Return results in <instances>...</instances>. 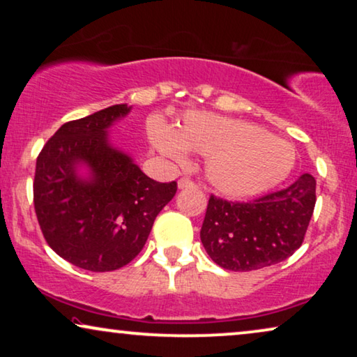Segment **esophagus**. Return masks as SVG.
<instances>
[{"instance_id": "1", "label": "esophagus", "mask_w": 357, "mask_h": 357, "mask_svg": "<svg viewBox=\"0 0 357 357\" xmlns=\"http://www.w3.org/2000/svg\"><path fill=\"white\" fill-rule=\"evenodd\" d=\"M177 187H178L180 190H183V188L195 187V183L192 182V180H188V178H180L178 182H177Z\"/></svg>"}]
</instances>
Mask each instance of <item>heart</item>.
<instances>
[{"mask_svg": "<svg viewBox=\"0 0 357 357\" xmlns=\"http://www.w3.org/2000/svg\"><path fill=\"white\" fill-rule=\"evenodd\" d=\"M148 135L159 153L177 162L187 159L188 151L206 155L208 183L231 199L270 192L296 165V149L289 141L263 126L209 112H190L175 130L153 116Z\"/></svg>", "mask_w": 357, "mask_h": 357, "instance_id": "heart-1", "label": "heart"}]
</instances>
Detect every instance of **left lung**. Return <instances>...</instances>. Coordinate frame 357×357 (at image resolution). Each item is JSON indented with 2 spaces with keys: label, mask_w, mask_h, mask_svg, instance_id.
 <instances>
[{
  "label": "left lung",
  "mask_w": 357,
  "mask_h": 357,
  "mask_svg": "<svg viewBox=\"0 0 357 357\" xmlns=\"http://www.w3.org/2000/svg\"><path fill=\"white\" fill-rule=\"evenodd\" d=\"M315 178L302 174L281 192L252 203L211 197L202 243L224 270L253 271L289 258L302 245L315 206Z\"/></svg>",
  "instance_id": "1"
}]
</instances>
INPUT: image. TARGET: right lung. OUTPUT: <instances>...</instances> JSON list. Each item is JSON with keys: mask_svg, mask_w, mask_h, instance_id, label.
<instances>
[{"mask_svg": "<svg viewBox=\"0 0 357 357\" xmlns=\"http://www.w3.org/2000/svg\"><path fill=\"white\" fill-rule=\"evenodd\" d=\"M133 107L116 104L68 121L37 158L33 204L43 237L73 265L96 273L128 265L177 183L149 178L110 128Z\"/></svg>", "mask_w": 357, "mask_h": 357, "instance_id": "add662e5", "label": "right lung"}]
</instances>
